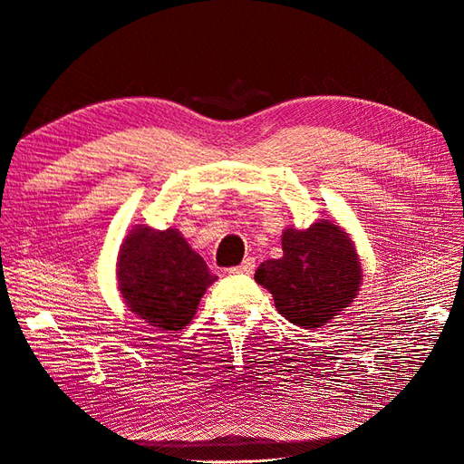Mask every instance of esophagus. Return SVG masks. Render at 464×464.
I'll list each match as a JSON object with an SVG mask.
<instances>
[{
    "instance_id": "obj_1",
    "label": "esophagus",
    "mask_w": 464,
    "mask_h": 464,
    "mask_svg": "<svg viewBox=\"0 0 464 464\" xmlns=\"http://www.w3.org/2000/svg\"><path fill=\"white\" fill-rule=\"evenodd\" d=\"M254 271H256V259L254 257H246L242 261V265L232 266L228 273H232V275H251Z\"/></svg>"
}]
</instances>
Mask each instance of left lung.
I'll return each instance as SVG.
<instances>
[{
    "mask_svg": "<svg viewBox=\"0 0 464 464\" xmlns=\"http://www.w3.org/2000/svg\"><path fill=\"white\" fill-rule=\"evenodd\" d=\"M256 283L273 294L278 314L304 329L323 327L354 302L362 263L350 236L327 218L283 232V257L259 265Z\"/></svg>",
    "mask_w": 464,
    "mask_h": 464,
    "instance_id": "obj_1",
    "label": "left lung"
}]
</instances>
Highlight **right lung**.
Masks as SVG:
<instances>
[{"label": "right lung", "instance_id": "1", "mask_svg": "<svg viewBox=\"0 0 464 464\" xmlns=\"http://www.w3.org/2000/svg\"><path fill=\"white\" fill-rule=\"evenodd\" d=\"M217 276L176 228L135 227L118 256V286L130 312L160 331H179L193 319Z\"/></svg>", "mask_w": 464, "mask_h": 464}]
</instances>
